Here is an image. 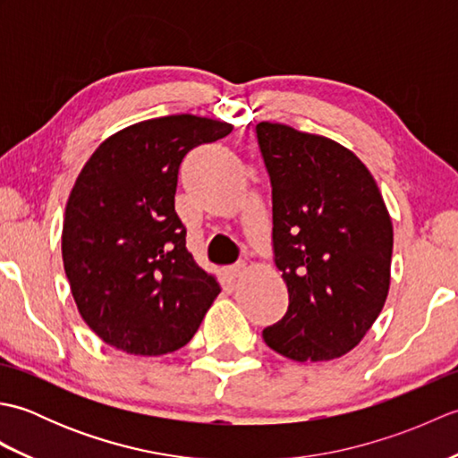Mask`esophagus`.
Here are the masks:
<instances>
[{"mask_svg":"<svg viewBox=\"0 0 458 458\" xmlns=\"http://www.w3.org/2000/svg\"><path fill=\"white\" fill-rule=\"evenodd\" d=\"M244 271H246V264H244V261H240V264L228 267V274H230L232 277H240L242 274H244Z\"/></svg>","mask_w":458,"mask_h":458,"instance_id":"esophagus-1","label":"esophagus"}]
</instances>
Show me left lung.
Returning a JSON list of instances; mask_svg holds the SVG:
<instances>
[{
	"instance_id": "8db88e82",
	"label": "left lung",
	"mask_w": 458,
	"mask_h": 458,
	"mask_svg": "<svg viewBox=\"0 0 458 458\" xmlns=\"http://www.w3.org/2000/svg\"><path fill=\"white\" fill-rule=\"evenodd\" d=\"M271 179L274 251L289 293L266 344L295 362L350 352L390 291L394 226L376 179L344 145L285 123L256 125Z\"/></svg>"
}]
</instances>
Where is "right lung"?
I'll use <instances>...</instances> for the list:
<instances>
[{
    "label": "right lung",
    "mask_w": 458,
    "mask_h": 458,
    "mask_svg": "<svg viewBox=\"0 0 458 458\" xmlns=\"http://www.w3.org/2000/svg\"><path fill=\"white\" fill-rule=\"evenodd\" d=\"M232 123L192 114L128 125L76 177L63 222V264L79 313L106 344L135 356L174 352L220 293L187 250L174 212L179 165Z\"/></svg>",
    "instance_id": "right-lung-1"
}]
</instances>
